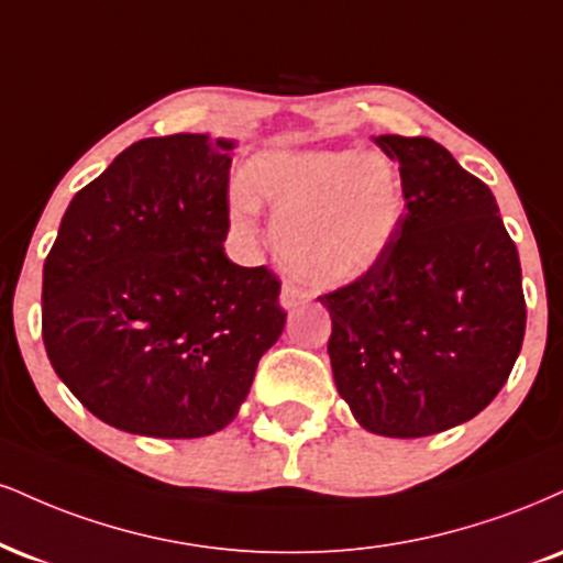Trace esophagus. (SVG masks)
<instances>
[{"instance_id": "obj_1", "label": "esophagus", "mask_w": 563, "mask_h": 563, "mask_svg": "<svg viewBox=\"0 0 563 563\" xmlns=\"http://www.w3.org/2000/svg\"><path fill=\"white\" fill-rule=\"evenodd\" d=\"M303 299H307V296H303L301 288H296L294 283H283V288H280V307L286 311L296 309L299 303H303Z\"/></svg>"}]
</instances>
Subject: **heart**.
Returning a JSON list of instances; mask_svg holds the SVG:
<instances>
[{"instance_id":"b5f03b06","label":"heart","mask_w":563,"mask_h":563,"mask_svg":"<svg viewBox=\"0 0 563 563\" xmlns=\"http://www.w3.org/2000/svg\"><path fill=\"white\" fill-rule=\"evenodd\" d=\"M233 217L246 228L256 201L275 217V254L314 290L354 286L385 260L404 220V180L377 152L286 148L252 159Z\"/></svg>"}]
</instances>
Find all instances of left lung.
<instances>
[{"label":"left lung","mask_w":563,"mask_h":563,"mask_svg":"<svg viewBox=\"0 0 563 563\" xmlns=\"http://www.w3.org/2000/svg\"><path fill=\"white\" fill-rule=\"evenodd\" d=\"M398 162L404 220L367 277L320 296L335 388L367 432L424 438L477 417L525 341L519 252L496 196L438 141L375 135Z\"/></svg>","instance_id":"obj_1"}]
</instances>
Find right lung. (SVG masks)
I'll use <instances>...</instances> for the list:
<instances>
[{"instance_id":"right-lung-1","label":"right lung","mask_w":563,"mask_h":563,"mask_svg":"<svg viewBox=\"0 0 563 563\" xmlns=\"http://www.w3.org/2000/svg\"><path fill=\"white\" fill-rule=\"evenodd\" d=\"M235 146L209 133L135 141L59 222L44 262L46 356L112 428L146 438L228 428L286 328L280 280L222 246Z\"/></svg>"}]
</instances>
